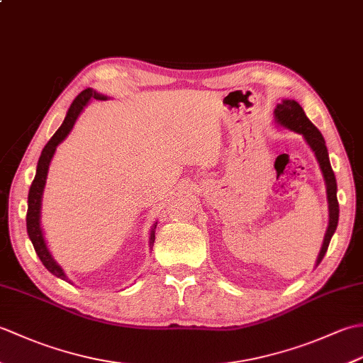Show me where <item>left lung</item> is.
<instances>
[{
    "label": "left lung",
    "mask_w": 363,
    "mask_h": 363,
    "mask_svg": "<svg viewBox=\"0 0 363 363\" xmlns=\"http://www.w3.org/2000/svg\"><path fill=\"white\" fill-rule=\"evenodd\" d=\"M274 117L277 123H281L282 126L295 130L298 134H303L306 142L309 143L312 151L315 152V156H317L323 176H325L328 201H329V226L325 235V242H323V246H321L320 256L317 259V265H318L323 260V257H325L328 246L330 243V238H333L337 229V223H338L337 182H335V174L333 172V167H330V162H329L326 142L325 138H323L320 130L317 129V126L307 118L303 107H301L296 101H293V99H285V101H282V104H277V107L274 109Z\"/></svg>",
    "instance_id": "1"
}]
</instances>
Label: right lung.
<instances>
[{
  "label": "right lung",
  "mask_w": 363,
  "mask_h": 363,
  "mask_svg": "<svg viewBox=\"0 0 363 363\" xmlns=\"http://www.w3.org/2000/svg\"><path fill=\"white\" fill-rule=\"evenodd\" d=\"M91 98L95 99H106V96L103 95H98L95 90L91 89H86L84 91L74 98L73 104L70 106V109H68L67 117L62 123V126H60L56 134H54L50 142L45 145V148L40 154V159H38V164H37V173L33 184H30V189H29V195H28V213H26V229H28V235L30 238V242H33L34 250L37 252L38 259L42 260V264L45 265V268L48 269L50 273H52L54 276L60 277V279H65V274L62 272V268H60L56 262L52 260L50 251L46 250V245L43 242V235H42V229H40V203H42V194H43V187H45V181H46V174H48V167H50V162L54 151H56V146L64 140V138L70 133L76 118H78V115L81 113V111L84 109V106H86ZM154 229H156V225H154L152 230H151V243L154 242Z\"/></svg>",
  "instance_id": "right-lung-1"
}]
</instances>
